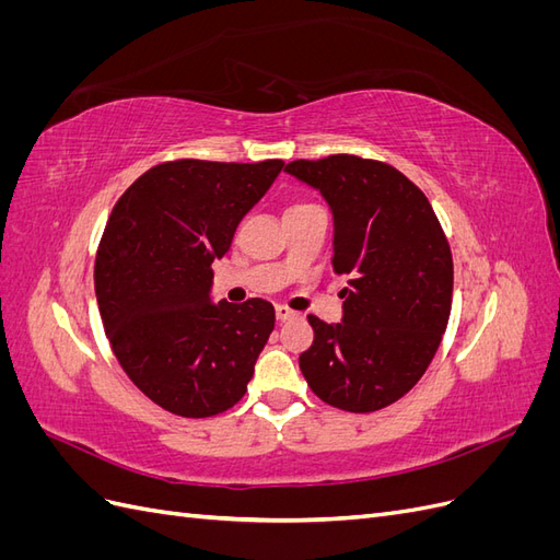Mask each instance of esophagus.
<instances>
[{
  "label": "esophagus",
  "mask_w": 560,
  "mask_h": 560,
  "mask_svg": "<svg viewBox=\"0 0 560 560\" xmlns=\"http://www.w3.org/2000/svg\"><path fill=\"white\" fill-rule=\"evenodd\" d=\"M276 315H278L280 322H287V319H294L299 313H294L292 308H287V306H278V308H276Z\"/></svg>",
  "instance_id": "1"
}]
</instances>
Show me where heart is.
Instances as JSON below:
<instances>
[{"mask_svg": "<svg viewBox=\"0 0 560 560\" xmlns=\"http://www.w3.org/2000/svg\"><path fill=\"white\" fill-rule=\"evenodd\" d=\"M308 206H313V202H296V206H292L287 212H296V210H303V208H308Z\"/></svg>", "mask_w": 560, "mask_h": 560, "instance_id": "heart-1", "label": "heart"}]
</instances>
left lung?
<instances>
[{"mask_svg": "<svg viewBox=\"0 0 560 560\" xmlns=\"http://www.w3.org/2000/svg\"><path fill=\"white\" fill-rule=\"evenodd\" d=\"M334 212L343 322L308 315L313 346L299 366L313 393L350 413L401 399L442 343L453 301V257L428 196L397 167L354 154L287 163Z\"/></svg>", "mask_w": 560, "mask_h": 560, "instance_id": "8db88e82", "label": "left lung"}]
</instances>
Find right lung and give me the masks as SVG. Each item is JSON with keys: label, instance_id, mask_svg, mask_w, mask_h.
Listing matches in <instances>:
<instances>
[{"label": "right lung", "instance_id": "add662e5", "mask_svg": "<svg viewBox=\"0 0 560 560\" xmlns=\"http://www.w3.org/2000/svg\"><path fill=\"white\" fill-rule=\"evenodd\" d=\"M284 161H165L135 179L95 254V296L126 376L182 418L229 411L276 327L264 299L210 301L212 261Z\"/></svg>", "mask_w": 560, "mask_h": 560}]
</instances>
